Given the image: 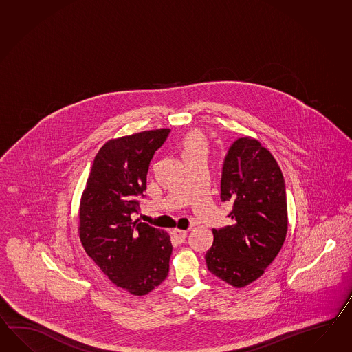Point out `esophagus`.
<instances>
[{
    "label": "esophagus",
    "mask_w": 352,
    "mask_h": 352,
    "mask_svg": "<svg viewBox=\"0 0 352 352\" xmlns=\"http://www.w3.org/2000/svg\"><path fill=\"white\" fill-rule=\"evenodd\" d=\"M172 235L174 236V239L177 241H184V239L187 238V232L186 230H180V229H173Z\"/></svg>",
    "instance_id": "obj_1"
}]
</instances>
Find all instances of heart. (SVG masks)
<instances>
[{
  "label": "heart",
  "mask_w": 352,
  "mask_h": 352,
  "mask_svg": "<svg viewBox=\"0 0 352 352\" xmlns=\"http://www.w3.org/2000/svg\"><path fill=\"white\" fill-rule=\"evenodd\" d=\"M206 150V135L201 129H190L184 135V138L180 142V151H182L183 159L193 155L205 154Z\"/></svg>",
  "instance_id": "obj_1"
}]
</instances>
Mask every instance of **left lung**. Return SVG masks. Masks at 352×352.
<instances>
[{"mask_svg": "<svg viewBox=\"0 0 352 352\" xmlns=\"http://www.w3.org/2000/svg\"><path fill=\"white\" fill-rule=\"evenodd\" d=\"M221 199L232 202V223L212 229L208 271L234 287L256 281L281 250L287 234L283 173L256 138H238L225 157Z\"/></svg>", "mask_w": 352, "mask_h": 352, "instance_id": "left-lung-1", "label": "left lung"}]
</instances>
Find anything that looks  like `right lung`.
<instances>
[{
    "label": "right lung",
    "instance_id": "add662e5",
    "mask_svg": "<svg viewBox=\"0 0 352 352\" xmlns=\"http://www.w3.org/2000/svg\"><path fill=\"white\" fill-rule=\"evenodd\" d=\"M169 129H150L107 141L95 156L78 207V236L117 287L142 296L166 278L170 235L132 220L146 189L148 166Z\"/></svg>",
    "mask_w": 352,
    "mask_h": 352
}]
</instances>
